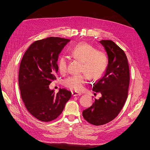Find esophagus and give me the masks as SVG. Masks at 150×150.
<instances>
[{
    "mask_svg": "<svg viewBox=\"0 0 150 150\" xmlns=\"http://www.w3.org/2000/svg\"><path fill=\"white\" fill-rule=\"evenodd\" d=\"M72 96L75 97V96H81V93H79V92H75V91H74V92H72Z\"/></svg>",
    "mask_w": 150,
    "mask_h": 150,
    "instance_id": "1",
    "label": "esophagus"
}]
</instances>
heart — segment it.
Wrapping results in <instances>:
<instances>
[{
    "instance_id": "heart-1",
    "label": "heart",
    "mask_w": 150,
    "mask_h": 150,
    "mask_svg": "<svg viewBox=\"0 0 150 150\" xmlns=\"http://www.w3.org/2000/svg\"><path fill=\"white\" fill-rule=\"evenodd\" d=\"M69 53L73 58L82 62L81 72L83 73L67 77L63 81V85L69 89L80 92L83 89L89 77L97 79L103 74L107 66V57L104 52L96 50L93 46L84 42L76 45ZM57 66L61 74L67 72V60L65 57L58 58Z\"/></svg>"
}]
</instances>
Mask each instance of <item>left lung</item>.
Masks as SVG:
<instances>
[{"label":"left lung","mask_w":150,"mask_h":150,"mask_svg":"<svg viewBox=\"0 0 150 150\" xmlns=\"http://www.w3.org/2000/svg\"><path fill=\"white\" fill-rule=\"evenodd\" d=\"M108 57L105 73L93 84L92 90L101 97L83 111L84 119L89 123L103 125L114 120L123 107L128 97L129 69L124 51L111 40L100 41Z\"/></svg>","instance_id":"8db88e82"}]
</instances>
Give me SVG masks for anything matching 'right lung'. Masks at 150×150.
<instances>
[{"mask_svg": "<svg viewBox=\"0 0 150 150\" xmlns=\"http://www.w3.org/2000/svg\"><path fill=\"white\" fill-rule=\"evenodd\" d=\"M69 41L59 37L36 41L21 60L19 71L21 98L27 111L40 121L56 119L72 95L65 89H59L55 93L49 86L57 79L58 56Z\"/></svg>", "mask_w": 150, "mask_h": 150, "instance_id": "right-lung-1", "label": "right lung"}]
</instances>
